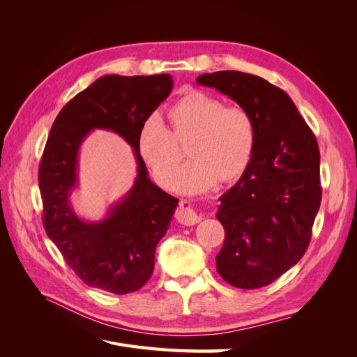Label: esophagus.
<instances>
[{
	"label": "esophagus",
	"instance_id": "1",
	"mask_svg": "<svg viewBox=\"0 0 357 357\" xmlns=\"http://www.w3.org/2000/svg\"><path fill=\"white\" fill-rule=\"evenodd\" d=\"M176 218L180 223L192 226L198 222H201V214H198L195 210H193L192 205L188 201H180L178 210L176 213Z\"/></svg>",
	"mask_w": 357,
	"mask_h": 357
}]
</instances>
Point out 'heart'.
<instances>
[{"mask_svg":"<svg viewBox=\"0 0 357 357\" xmlns=\"http://www.w3.org/2000/svg\"><path fill=\"white\" fill-rule=\"evenodd\" d=\"M171 131L158 113L144 119L137 146L153 178L169 186L181 153L177 143L192 135L188 160L176 174L172 189L193 195L211 189L219 180L241 177L256 149V123L238 105H225L213 95L190 91L168 110Z\"/></svg>","mask_w":357,"mask_h":357,"instance_id":"heart-1","label":"heart"}]
</instances>
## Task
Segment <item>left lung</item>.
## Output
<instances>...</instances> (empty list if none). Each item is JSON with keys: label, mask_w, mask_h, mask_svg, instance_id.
<instances>
[{"label": "left lung", "mask_w": 357, "mask_h": 357, "mask_svg": "<svg viewBox=\"0 0 357 357\" xmlns=\"http://www.w3.org/2000/svg\"><path fill=\"white\" fill-rule=\"evenodd\" d=\"M197 82L228 95L256 123L250 165L219 198L218 273L240 289L268 286L299 262L311 240L321 201L316 137L290 96L262 77L218 71Z\"/></svg>", "instance_id": "1"}]
</instances>
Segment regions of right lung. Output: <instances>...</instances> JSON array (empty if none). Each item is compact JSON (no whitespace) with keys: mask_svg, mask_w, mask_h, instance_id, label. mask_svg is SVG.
I'll list each match as a JSON object with an SVG mask.
<instances>
[{"mask_svg":"<svg viewBox=\"0 0 357 357\" xmlns=\"http://www.w3.org/2000/svg\"><path fill=\"white\" fill-rule=\"evenodd\" d=\"M171 91L169 74H107L75 95L52 125L38 169L43 225L88 286L125 295L144 286L153 273L156 245L169 228L178 199L149 178L137 138L144 119ZM93 128L121 135L137 162L133 188L101 221L80 218L70 204V193L78 187L79 147Z\"/></svg>","mask_w":357,"mask_h":357,"instance_id":"right-lung-1","label":"right lung"}]
</instances>
